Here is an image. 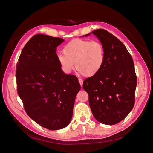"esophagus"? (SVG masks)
I'll list each match as a JSON object with an SVG mask.
<instances>
[{
    "label": "esophagus",
    "mask_w": 153,
    "mask_h": 153,
    "mask_svg": "<svg viewBox=\"0 0 153 153\" xmlns=\"http://www.w3.org/2000/svg\"><path fill=\"white\" fill-rule=\"evenodd\" d=\"M79 83H80V86L82 87V86H83V80L81 79H79Z\"/></svg>",
    "instance_id": "34e87169"
}]
</instances>
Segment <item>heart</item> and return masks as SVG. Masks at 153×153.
<instances>
[{"instance_id":"b5f03b06","label":"heart","mask_w":153,"mask_h":153,"mask_svg":"<svg viewBox=\"0 0 153 153\" xmlns=\"http://www.w3.org/2000/svg\"><path fill=\"white\" fill-rule=\"evenodd\" d=\"M63 54L57 56L62 70L67 74L76 68L85 77L97 74L103 66L105 52L99 40L75 39L70 41L63 48Z\"/></svg>"}]
</instances>
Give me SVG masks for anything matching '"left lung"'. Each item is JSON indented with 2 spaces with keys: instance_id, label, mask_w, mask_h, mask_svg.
I'll use <instances>...</instances> for the list:
<instances>
[{
  "instance_id": "1",
  "label": "left lung",
  "mask_w": 153,
  "mask_h": 153,
  "mask_svg": "<svg viewBox=\"0 0 153 153\" xmlns=\"http://www.w3.org/2000/svg\"><path fill=\"white\" fill-rule=\"evenodd\" d=\"M91 33L103 45L105 61L97 74L83 81V88L88 94L95 119L112 125L124 119L134 105L137 85L134 65L125 46L114 35L103 29Z\"/></svg>"
}]
</instances>
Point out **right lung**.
<instances>
[{
    "label": "right lung",
    "instance_id": "obj_1",
    "mask_svg": "<svg viewBox=\"0 0 153 153\" xmlns=\"http://www.w3.org/2000/svg\"><path fill=\"white\" fill-rule=\"evenodd\" d=\"M63 39L37 34L24 47L16 66L17 93L27 114L50 130L66 127L71 121L77 77L65 74L57 61V47Z\"/></svg>",
    "mask_w": 153,
    "mask_h": 153
}]
</instances>
